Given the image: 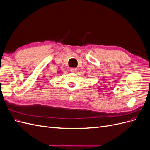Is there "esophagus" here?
Here are the masks:
<instances>
[{"label": "esophagus", "mask_w": 150, "mask_h": 150, "mask_svg": "<svg viewBox=\"0 0 150 150\" xmlns=\"http://www.w3.org/2000/svg\"><path fill=\"white\" fill-rule=\"evenodd\" d=\"M71 71L72 72H75V73H76V72H77V69L76 68H71Z\"/></svg>", "instance_id": "esophagus-1"}]
</instances>
